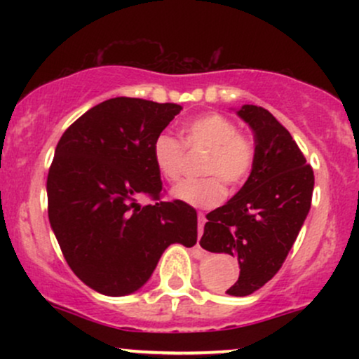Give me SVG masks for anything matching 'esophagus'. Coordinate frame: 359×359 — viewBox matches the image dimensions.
I'll use <instances>...</instances> for the list:
<instances>
[{
	"label": "esophagus",
	"instance_id": "1",
	"mask_svg": "<svg viewBox=\"0 0 359 359\" xmlns=\"http://www.w3.org/2000/svg\"><path fill=\"white\" fill-rule=\"evenodd\" d=\"M197 219H199V236H203L204 233V224H205V216L203 212H199V216H197ZM197 246H199V243H197Z\"/></svg>",
	"mask_w": 359,
	"mask_h": 359
}]
</instances>
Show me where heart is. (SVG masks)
Segmentation results:
<instances>
[{"label": "heart", "instance_id": "b5f03b06", "mask_svg": "<svg viewBox=\"0 0 359 359\" xmlns=\"http://www.w3.org/2000/svg\"><path fill=\"white\" fill-rule=\"evenodd\" d=\"M185 145L191 150H208L203 174L211 175L199 180H185L172 189V197L192 208L209 209L224 199L226 189H236L246 182L253 170V142L238 131V125L219 113L197 116L184 125ZM151 160L158 174L168 182H175L184 174L185 148L174 135L158 133L151 142Z\"/></svg>", "mask_w": 359, "mask_h": 359}]
</instances>
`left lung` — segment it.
I'll return each instance as SVG.
<instances>
[{"instance_id": "left-lung-1", "label": "left lung", "mask_w": 359, "mask_h": 359, "mask_svg": "<svg viewBox=\"0 0 359 359\" xmlns=\"http://www.w3.org/2000/svg\"><path fill=\"white\" fill-rule=\"evenodd\" d=\"M255 137L253 170L245 185L208 214L201 246L238 258L240 277L226 294L245 297L275 277L311 209L314 172L292 135L265 108L236 111Z\"/></svg>"}]
</instances>
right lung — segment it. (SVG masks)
I'll return each mask as SVG.
<instances>
[{
	"label": "right lung",
	"instance_id": "right-lung-1",
	"mask_svg": "<svg viewBox=\"0 0 359 359\" xmlns=\"http://www.w3.org/2000/svg\"><path fill=\"white\" fill-rule=\"evenodd\" d=\"M174 102L113 97L62 135L47 177L48 221L71 270L109 297L137 292L172 243L197 241V212L160 201L151 142L180 113ZM150 196L156 203L142 206Z\"/></svg>",
	"mask_w": 359,
	"mask_h": 359
}]
</instances>
